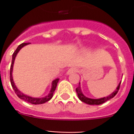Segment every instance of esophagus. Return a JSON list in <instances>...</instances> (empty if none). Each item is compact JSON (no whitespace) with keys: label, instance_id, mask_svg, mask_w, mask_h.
<instances>
[{"label":"esophagus","instance_id":"obj_1","mask_svg":"<svg viewBox=\"0 0 134 134\" xmlns=\"http://www.w3.org/2000/svg\"><path fill=\"white\" fill-rule=\"evenodd\" d=\"M78 69L76 67H71L70 69H68V71H67V74H71L75 73V72H77Z\"/></svg>","mask_w":134,"mask_h":134}]
</instances>
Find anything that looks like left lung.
Wrapping results in <instances>:
<instances>
[{
  "label": "left lung",
  "mask_w": 134,
  "mask_h": 134,
  "mask_svg": "<svg viewBox=\"0 0 134 134\" xmlns=\"http://www.w3.org/2000/svg\"><path fill=\"white\" fill-rule=\"evenodd\" d=\"M121 82L119 83L118 86L117 87L116 90H115L113 92L110 94V95L107 96L106 97H103V98H100V99H90V98H88L87 97L84 95L83 92L81 91V86H80V83H79V86L78 88H76V93H77L78 97L79 99L81 102H84L87 104H90V105H99V104H104V102H107L108 100L112 99L116 95L118 92L119 89H120V86Z\"/></svg>",
  "instance_id": "left-lung-1"
}]
</instances>
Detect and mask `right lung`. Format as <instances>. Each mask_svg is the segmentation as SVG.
Masks as SVG:
<instances>
[{
  "label": "right lung",
  "instance_id": "right-lung-1",
  "mask_svg": "<svg viewBox=\"0 0 134 134\" xmlns=\"http://www.w3.org/2000/svg\"><path fill=\"white\" fill-rule=\"evenodd\" d=\"M29 43H22L19 46H18L17 48L16 49V51L14 52L13 55H12V64H11V67H10V72H9V79H10V82H11V85L12 88L14 89V92H15L16 94L18 96V97H19L21 99H23L25 102H27L28 103L32 104H44L45 102H48L49 100L53 97V93H54V91L55 90V88H56L57 84L58 83L59 79H55L54 81H53L52 82V86H51V89L50 90V92L48 94V95L46 96L45 97L42 98H34V97H29L28 95H26L24 94L22 92L19 90L17 89V88L16 87V86L14 85V83L13 79H12V69H13V65H14V60H15V58L17 55L18 52L19 51L20 49L24 47V46L28 44Z\"/></svg>",
  "mask_w": 134,
  "mask_h": 134
}]
</instances>
